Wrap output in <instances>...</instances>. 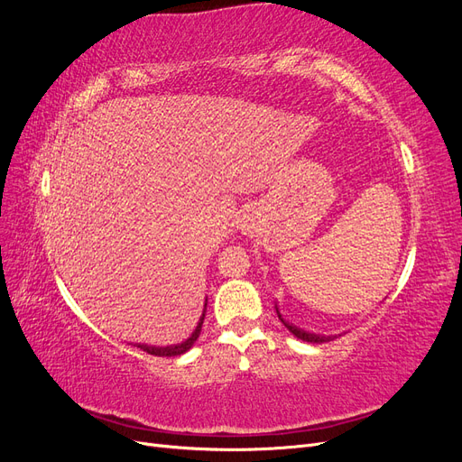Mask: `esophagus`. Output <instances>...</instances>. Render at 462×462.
Returning <instances> with one entry per match:
<instances>
[{
  "label": "esophagus",
  "mask_w": 462,
  "mask_h": 462,
  "mask_svg": "<svg viewBox=\"0 0 462 462\" xmlns=\"http://www.w3.org/2000/svg\"><path fill=\"white\" fill-rule=\"evenodd\" d=\"M241 229H245V231L248 229V223H246V221H245V223H241Z\"/></svg>",
  "instance_id": "34e87169"
}]
</instances>
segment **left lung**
Listing matches in <instances>:
<instances>
[{
  "instance_id": "1",
  "label": "left lung",
  "mask_w": 462,
  "mask_h": 462,
  "mask_svg": "<svg viewBox=\"0 0 462 462\" xmlns=\"http://www.w3.org/2000/svg\"><path fill=\"white\" fill-rule=\"evenodd\" d=\"M277 316H279V319L283 321L285 328H287L292 335H295V337H299V339H302V341H306V343H326V341H331V337H324V335H316V333L302 331V329H299L297 326L287 324V321L282 318V314H279V310H277Z\"/></svg>"
}]
</instances>
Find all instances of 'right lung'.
Listing matches in <instances>:
<instances>
[{
  "mask_svg": "<svg viewBox=\"0 0 462 462\" xmlns=\"http://www.w3.org/2000/svg\"><path fill=\"white\" fill-rule=\"evenodd\" d=\"M204 316H206V302H204V314H202L200 319H199L197 329H194L190 337H189L187 341H183V343L171 345V346H152V345H141V343H138L136 346L143 348L144 353L153 355V356H179V355H183V353H187L189 348L194 345V341L199 339V335H200V331H202V324H204Z\"/></svg>",
  "mask_w": 462,
  "mask_h": 462,
  "instance_id": "add662e5",
  "label": "right lung"
}]
</instances>
